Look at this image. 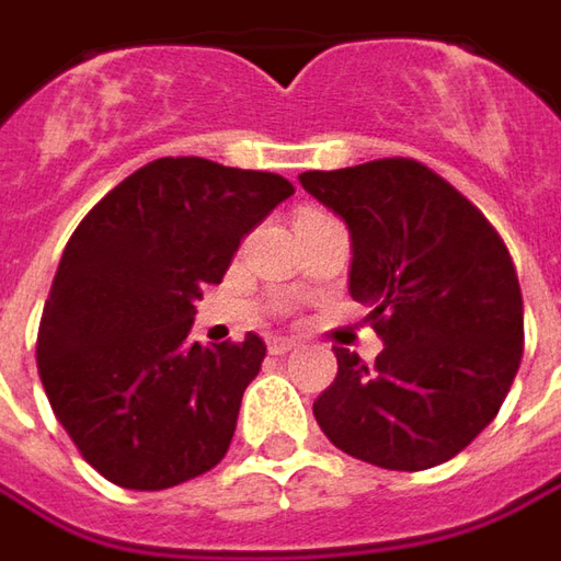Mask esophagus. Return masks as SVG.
<instances>
[{"instance_id": "34e87169", "label": "esophagus", "mask_w": 561, "mask_h": 561, "mask_svg": "<svg viewBox=\"0 0 561 561\" xmlns=\"http://www.w3.org/2000/svg\"><path fill=\"white\" fill-rule=\"evenodd\" d=\"M266 346H270L273 356H285L288 350H295V341H288V337H273Z\"/></svg>"}]
</instances>
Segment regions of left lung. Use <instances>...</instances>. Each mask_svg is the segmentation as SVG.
I'll list each match as a JSON object with an SVG mask.
<instances>
[{
  "label": "left lung",
  "mask_w": 561,
  "mask_h": 561,
  "mask_svg": "<svg viewBox=\"0 0 561 561\" xmlns=\"http://www.w3.org/2000/svg\"><path fill=\"white\" fill-rule=\"evenodd\" d=\"M300 186L353 239L350 295L383 353L368 368L334 346L337 377L312 402L341 451L383 470L460 455L504 405L522 362V291L485 215L414 159L304 171Z\"/></svg>",
  "instance_id": "left-lung-1"
}]
</instances>
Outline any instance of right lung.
<instances>
[{
	"label": "right lung",
	"mask_w": 561,
	"mask_h": 561,
	"mask_svg": "<svg viewBox=\"0 0 561 561\" xmlns=\"http://www.w3.org/2000/svg\"><path fill=\"white\" fill-rule=\"evenodd\" d=\"M295 186L165 156L82 217L45 300L36 365L55 417L113 485L162 491L220 463L264 341L190 344L196 300Z\"/></svg>",
	"instance_id": "add662e5"
}]
</instances>
